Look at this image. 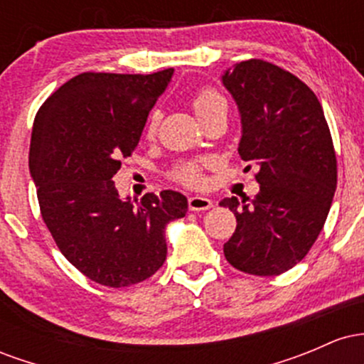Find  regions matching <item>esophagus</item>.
Returning <instances> with one entry per match:
<instances>
[{"label": "esophagus", "mask_w": 364, "mask_h": 364, "mask_svg": "<svg viewBox=\"0 0 364 364\" xmlns=\"http://www.w3.org/2000/svg\"><path fill=\"white\" fill-rule=\"evenodd\" d=\"M212 200L207 198V196H200V195H195V196H190L188 198V207H190V210L193 212H200V210H208V208H212Z\"/></svg>", "instance_id": "1"}]
</instances>
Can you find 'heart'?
Listing matches in <instances>:
<instances>
[{
  "instance_id": "heart-1",
  "label": "heart",
  "mask_w": 364,
  "mask_h": 364,
  "mask_svg": "<svg viewBox=\"0 0 364 364\" xmlns=\"http://www.w3.org/2000/svg\"><path fill=\"white\" fill-rule=\"evenodd\" d=\"M223 102H224V97L219 94V92L212 89H202L196 92L193 102L191 104H193L196 116L202 119L205 118L207 114H210V112ZM157 124H159V112L157 111L150 112L147 119V135H154V133H156ZM202 168H203L202 162H181V164H178L176 168L173 169L171 176H173L174 181L181 183V185L196 186L203 181Z\"/></svg>"
}]
</instances>
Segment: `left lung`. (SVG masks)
Here are the masks:
<instances>
[{
	"label": "left lung",
	"instance_id": "obj_1",
	"mask_svg": "<svg viewBox=\"0 0 364 364\" xmlns=\"http://www.w3.org/2000/svg\"><path fill=\"white\" fill-rule=\"evenodd\" d=\"M223 83L241 116L237 152L258 166L260 183L253 200L220 202L237 220L225 260L246 274L279 275L306 257L332 205L337 159L327 119L310 87L269 61L237 63Z\"/></svg>",
	"mask_w": 364,
	"mask_h": 364
}]
</instances>
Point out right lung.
Here are the masks:
<instances>
[{
    "label": "right lung",
    "instance_id": "1",
    "mask_svg": "<svg viewBox=\"0 0 364 364\" xmlns=\"http://www.w3.org/2000/svg\"><path fill=\"white\" fill-rule=\"evenodd\" d=\"M173 73H80L36 114L28 168L43 220L66 260L101 286L127 287L156 274L168 255L166 225L188 210L178 191L132 202L112 181Z\"/></svg>",
    "mask_w": 364,
    "mask_h": 364
}]
</instances>
